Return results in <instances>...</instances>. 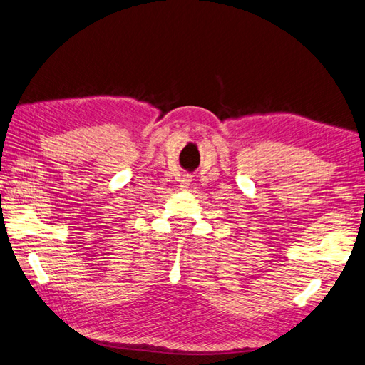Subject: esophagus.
I'll return each instance as SVG.
<instances>
[{"mask_svg":"<svg viewBox=\"0 0 365 365\" xmlns=\"http://www.w3.org/2000/svg\"><path fill=\"white\" fill-rule=\"evenodd\" d=\"M190 183H191V175H188V174H183V177H182V188L185 190V188H188L190 186Z\"/></svg>","mask_w":365,"mask_h":365,"instance_id":"esophagus-1","label":"esophagus"}]
</instances>
